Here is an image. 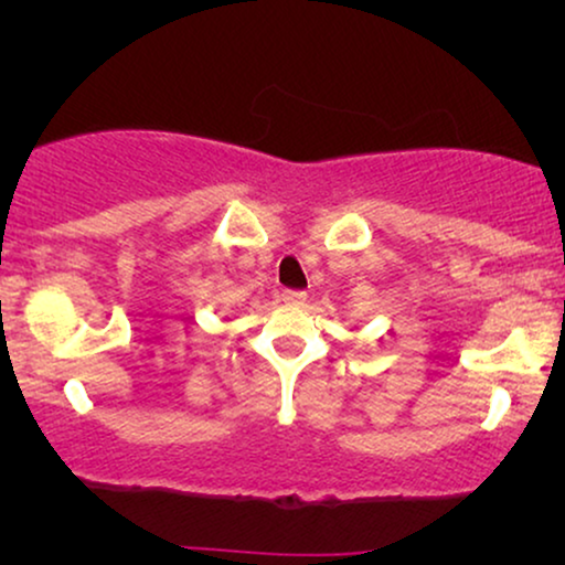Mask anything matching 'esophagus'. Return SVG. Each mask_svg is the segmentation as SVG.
I'll return each mask as SVG.
<instances>
[{"mask_svg":"<svg viewBox=\"0 0 565 565\" xmlns=\"http://www.w3.org/2000/svg\"><path fill=\"white\" fill-rule=\"evenodd\" d=\"M282 300L288 306H303L306 303V292H300V290H285L282 292Z\"/></svg>","mask_w":565,"mask_h":565,"instance_id":"esophagus-1","label":"esophagus"}]
</instances>
